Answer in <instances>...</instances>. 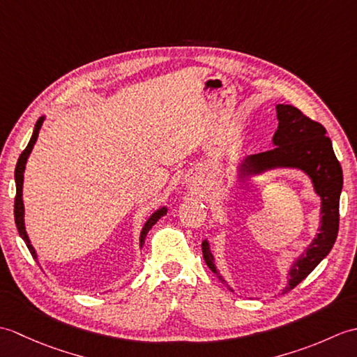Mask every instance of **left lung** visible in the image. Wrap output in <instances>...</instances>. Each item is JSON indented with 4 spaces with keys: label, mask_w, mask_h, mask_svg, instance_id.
<instances>
[{
    "label": "left lung",
    "mask_w": 357,
    "mask_h": 357,
    "mask_svg": "<svg viewBox=\"0 0 357 357\" xmlns=\"http://www.w3.org/2000/svg\"><path fill=\"white\" fill-rule=\"evenodd\" d=\"M276 112L279 126L273 136V144L276 147L245 158V161L241 164V176L278 169V167L301 169L312 178L314 192L321 196L322 201L319 233L291 265L288 285L282 290V293H288L316 268V265L335 245L339 231V198L342 192L344 176L342 167L337 161L331 141L325 135L327 130L322 124L310 119L299 109L288 104H278ZM202 255L208 268L225 284L215 267L213 255L210 252L207 241L202 242Z\"/></svg>",
    "instance_id": "1"
}]
</instances>
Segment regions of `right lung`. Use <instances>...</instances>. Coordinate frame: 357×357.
<instances>
[{"mask_svg": "<svg viewBox=\"0 0 357 357\" xmlns=\"http://www.w3.org/2000/svg\"><path fill=\"white\" fill-rule=\"evenodd\" d=\"M43 121H44V116H41L40 119L36 121L32 138H30V141H29V144H27V147H26L24 150H22V153H21L20 158H18L17 167H15V184H17V195H15V206H13L15 224H17V229H18L20 236H21L22 239H24L30 255L33 256V259H36V253H35V250H33L32 244H30L29 236H27V233H26V227H24V204H22V179H24V169H26L27 158H29V155H30V151H32V149H33V144L36 142L38 133H40V128H41V126H43ZM165 213H167V208H165V207L159 208V210L155 211L153 215H151V216L149 218V221H147L146 224H144L142 231H141V238H139L141 247H142V244H144V239H146L149 230L156 224L158 219H161V216H164Z\"/></svg>", "mask_w": 357, "mask_h": 357, "instance_id": "obj_1", "label": "right lung"}]
</instances>
